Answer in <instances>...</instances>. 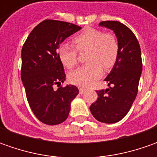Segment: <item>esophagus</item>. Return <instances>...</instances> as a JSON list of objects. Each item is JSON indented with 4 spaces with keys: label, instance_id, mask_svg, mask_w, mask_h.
Segmentation results:
<instances>
[{
    "label": "esophagus",
    "instance_id": "1",
    "mask_svg": "<svg viewBox=\"0 0 157 157\" xmlns=\"http://www.w3.org/2000/svg\"><path fill=\"white\" fill-rule=\"evenodd\" d=\"M85 92H86V90H85V89H83V88H79V94H83Z\"/></svg>",
    "mask_w": 157,
    "mask_h": 157
}]
</instances>
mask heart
Wrapping results in <instances>:
<instances>
[{
  "label": "heart",
  "instance_id": "1",
  "mask_svg": "<svg viewBox=\"0 0 157 157\" xmlns=\"http://www.w3.org/2000/svg\"><path fill=\"white\" fill-rule=\"evenodd\" d=\"M78 52H87V64L69 74V81L79 87H90L100 78L102 67L110 69L119 56L117 38L112 33H104L94 28H86L71 40ZM57 56L67 69H72L78 62V53L74 48L64 43L58 47Z\"/></svg>",
  "mask_w": 157,
  "mask_h": 157
}]
</instances>
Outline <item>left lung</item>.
<instances>
[{"label": "left lung", "mask_w": 157, "mask_h": 157, "mask_svg": "<svg viewBox=\"0 0 157 157\" xmlns=\"http://www.w3.org/2000/svg\"><path fill=\"white\" fill-rule=\"evenodd\" d=\"M101 27L113 31L119 44V56L105 81L109 88L98 91V100L90 106L94 117L103 123L123 119L136 100L142 75L141 48L135 34L117 21H101Z\"/></svg>", "instance_id": "left-lung-1"}]
</instances>
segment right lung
I'll return each instance as SVG.
<instances>
[{
    "mask_svg": "<svg viewBox=\"0 0 157 157\" xmlns=\"http://www.w3.org/2000/svg\"><path fill=\"white\" fill-rule=\"evenodd\" d=\"M81 27L66 21L45 20L29 35L21 50V78L27 100L36 117L47 125L63 122L71 103L78 94L73 85L53 89L65 80L57 49Z\"/></svg>",
    "mask_w": 157,
    "mask_h": 157,
    "instance_id": "right-lung-1",
    "label": "right lung"
}]
</instances>
